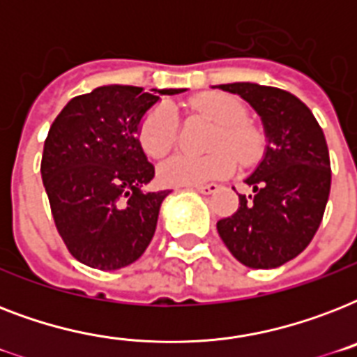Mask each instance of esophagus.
Wrapping results in <instances>:
<instances>
[{
    "label": "esophagus",
    "instance_id": "obj_1",
    "mask_svg": "<svg viewBox=\"0 0 357 357\" xmlns=\"http://www.w3.org/2000/svg\"><path fill=\"white\" fill-rule=\"evenodd\" d=\"M192 189H196L202 195H215L220 187L217 183H209V185H192Z\"/></svg>",
    "mask_w": 357,
    "mask_h": 357
}]
</instances>
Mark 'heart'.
Segmentation results:
<instances>
[{"instance_id":"obj_1","label":"heart","mask_w":357,"mask_h":357,"mask_svg":"<svg viewBox=\"0 0 357 357\" xmlns=\"http://www.w3.org/2000/svg\"><path fill=\"white\" fill-rule=\"evenodd\" d=\"M195 107L209 114L220 129L215 135L213 148L220 150L195 155V153H176L159 167V176L167 185L192 187L213 179L228 178L238 161L250 165L257 159L261 151V135L250 126L248 111L238 98L224 92H209L196 98ZM140 146L150 157H165L178 140V116L168 103H159L144 114L139 126ZM228 147L236 155L225 150Z\"/></svg>"}]
</instances>
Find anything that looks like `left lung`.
<instances>
[{
    "label": "left lung",
    "mask_w": 357,
    "mask_h": 357,
    "mask_svg": "<svg viewBox=\"0 0 357 357\" xmlns=\"http://www.w3.org/2000/svg\"><path fill=\"white\" fill-rule=\"evenodd\" d=\"M246 100L261 116L266 150L238 195V209L217 222L224 244L250 268H276L315 237L326 209L332 168L326 139L305 103L257 83L218 85Z\"/></svg>",
    "instance_id": "left-lung-1"
}]
</instances>
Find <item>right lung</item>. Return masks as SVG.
Masks as SVG:
<instances>
[{
  "label": "right lung",
  "instance_id": "right-lung-1",
  "mask_svg": "<svg viewBox=\"0 0 357 357\" xmlns=\"http://www.w3.org/2000/svg\"><path fill=\"white\" fill-rule=\"evenodd\" d=\"M185 89L107 85L72 98L47 131L40 172L53 220L75 259L116 271L139 259L170 190L146 192L155 176L139 126L157 94Z\"/></svg>",
  "mask_w": 357,
  "mask_h": 357
}]
</instances>
